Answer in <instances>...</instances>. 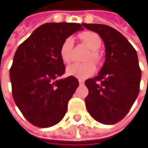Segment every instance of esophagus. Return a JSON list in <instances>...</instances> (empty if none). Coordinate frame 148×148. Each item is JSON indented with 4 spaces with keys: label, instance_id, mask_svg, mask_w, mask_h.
Returning a JSON list of instances; mask_svg holds the SVG:
<instances>
[{
    "label": "esophagus",
    "instance_id": "esophagus-1",
    "mask_svg": "<svg viewBox=\"0 0 148 148\" xmlns=\"http://www.w3.org/2000/svg\"><path fill=\"white\" fill-rule=\"evenodd\" d=\"M79 84L80 85H84V82H83L82 80H79Z\"/></svg>",
    "mask_w": 148,
    "mask_h": 148
}]
</instances>
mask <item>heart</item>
<instances>
[{
	"instance_id": "1",
	"label": "heart",
	"mask_w": 148,
	"mask_h": 148,
	"mask_svg": "<svg viewBox=\"0 0 148 148\" xmlns=\"http://www.w3.org/2000/svg\"><path fill=\"white\" fill-rule=\"evenodd\" d=\"M80 38L87 45L89 49H91L90 53L86 57V61L93 60L95 62H99L101 59V57L98 52V49L100 48L102 43L100 37L95 32L86 31L80 34ZM73 44V38L68 37L62 42L60 47V56L65 63H69L72 60ZM95 69L96 66L94 62H87L84 63H74L68 66L66 68V72L68 75L83 79L91 76L95 71Z\"/></svg>"
}]
</instances>
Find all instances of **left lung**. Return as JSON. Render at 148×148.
Listing matches in <instances>:
<instances>
[{
    "label": "left lung",
    "instance_id": "1",
    "mask_svg": "<svg viewBox=\"0 0 148 148\" xmlns=\"http://www.w3.org/2000/svg\"><path fill=\"white\" fill-rule=\"evenodd\" d=\"M99 34L105 46V61L98 76L85 82L86 106L98 122L114 124L130 110L139 93L142 71L136 50L121 33L99 24H82Z\"/></svg>",
    "mask_w": 148,
    "mask_h": 148
}]
</instances>
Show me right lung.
<instances>
[{
  "label": "right lung",
  "instance_id": "1",
  "mask_svg": "<svg viewBox=\"0 0 148 148\" xmlns=\"http://www.w3.org/2000/svg\"><path fill=\"white\" fill-rule=\"evenodd\" d=\"M80 24L47 23L20 44L10 70L12 95L26 119L39 128L59 123L79 86L76 77H59L65 72L60 47L78 30Z\"/></svg>",
  "mask_w": 148,
  "mask_h": 148
}]
</instances>
